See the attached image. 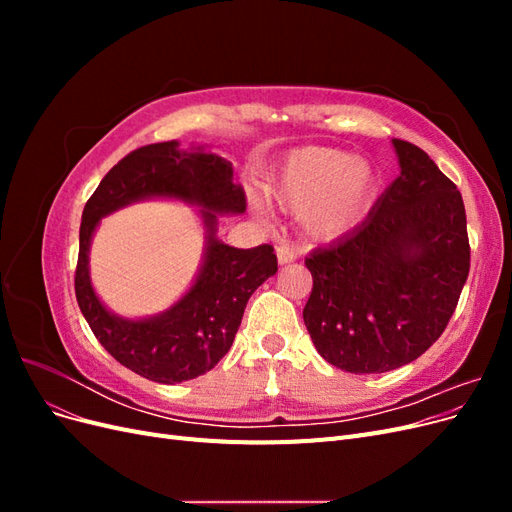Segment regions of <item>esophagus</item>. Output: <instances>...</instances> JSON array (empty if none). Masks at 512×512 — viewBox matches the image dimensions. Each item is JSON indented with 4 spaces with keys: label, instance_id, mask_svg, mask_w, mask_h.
I'll use <instances>...</instances> for the list:
<instances>
[{
    "label": "esophagus",
    "instance_id": "34e87169",
    "mask_svg": "<svg viewBox=\"0 0 512 512\" xmlns=\"http://www.w3.org/2000/svg\"><path fill=\"white\" fill-rule=\"evenodd\" d=\"M294 260H297V252H294L290 245L277 247V262H280V265H290Z\"/></svg>",
    "mask_w": 512,
    "mask_h": 512
}]
</instances>
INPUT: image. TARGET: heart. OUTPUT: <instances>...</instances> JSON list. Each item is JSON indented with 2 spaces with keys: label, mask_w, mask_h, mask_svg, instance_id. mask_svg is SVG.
<instances>
[{
  "label": "heart",
  "mask_w": 512,
  "mask_h": 512,
  "mask_svg": "<svg viewBox=\"0 0 512 512\" xmlns=\"http://www.w3.org/2000/svg\"><path fill=\"white\" fill-rule=\"evenodd\" d=\"M378 188L369 160L335 147H301L275 168L267 192L277 207L299 213L309 239L333 241L363 220Z\"/></svg>",
  "instance_id": "b5f03b06"
}]
</instances>
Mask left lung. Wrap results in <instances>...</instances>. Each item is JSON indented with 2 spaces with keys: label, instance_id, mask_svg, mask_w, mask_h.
I'll return each mask as SVG.
<instances>
[{
  "label": "left lung",
  "instance_id": "left-lung-1",
  "mask_svg": "<svg viewBox=\"0 0 512 512\" xmlns=\"http://www.w3.org/2000/svg\"><path fill=\"white\" fill-rule=\"evenodd\" d=\"M399 177L363 224L305 267L303 309L324 361L350 374H384L418 359L444 333L470 273L466 207L423 149L393 138Z\"/></svg>",
  "mask_w": 512,
  "mask_h": 512
}]
</instances>
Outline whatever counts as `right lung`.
<instances>
[{"mask_svg":"<svg viewBox=\"0 0 512 512\" xmlns=\"http://www.w3.org/2000/svg\"><path fill=\"white\" fill-rule=\"evenodd\" d=\"M149 197H175L199 207L206 226L204 262L191 290L166 313L121 319L90 286L88 247L102 217ZM243 211L245 194L232 164L209 147L147 145L108 170L83 209L74 292L91 331L115 361L160 384L198 378L220 363L235 342L247 301L277 273L271 245L239 250L218 239L220 215Z\"/></svg>","mask_w":512,"mask_h":512,"instance_id":"1","label":"right lung"}]
</instances>
